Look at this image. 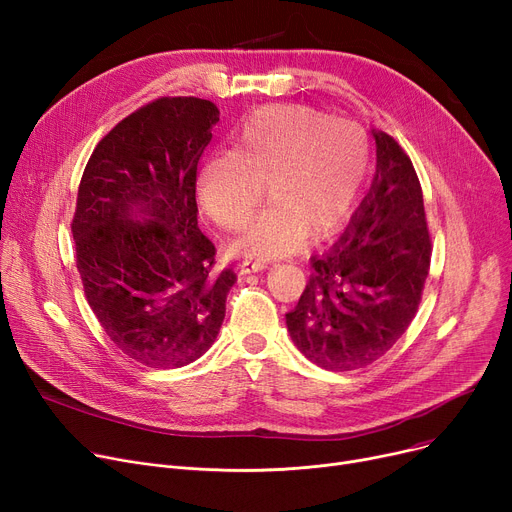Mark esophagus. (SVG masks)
Listing matches in <instances>:
<instances>
[{"instance_id": "34e87169", "label": "esophagus", "mask_w": 512, "mask_h": 512, "mask_svg": "<svg viewBox=\"0 0 512 512\" xmlns=\"http://www.w3.org/2000/svg\"><path fill=\"white\" fill-rule=\"evenodd\" d=\"M267 267V261L265 259H242L240 261V265H238V270H240V274H251V272H261V270H265Z\"/></svg>"}]
</instances>
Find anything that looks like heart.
Listing matches in <instances>:
<instances>
[{"label":"heart","instance_id":"1","mask_svg":"<svg viewBox=\"0 0 512 512\" xmlns=\"http://www.w3.org/2000/svg\"><path fill=\"white\" fill-rule=\"evenodd\" d=\"M369 164L367 134L351 122L301 105H270L234 132L232 151L211 155L199 174L203 209L236 230L263 201L274 203L238 238L249 255L276 257L299 245L305 230H336L357 199Z\"/></svg>","mask_w":512,"mask_h":512}]
</instances>
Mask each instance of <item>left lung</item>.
Returning <instances> with one entry per match:
<instances>
[{"mask_svg": "<svg viewBox=\"0 0 512 512\" xmlns=\"http://www.w3.org/2000/svg\"><path fill=\"white\" fill-rule=\"evenodd\" d=\"M378 168L334 247L311 276L286 326L315 365L353 371L384 357L413 321L432 259L423 193L409 155L373 132Z\"/></svg>", "mask_w": 512, "mask_h": 512, "instance_id": "obj_1", "label": "left lung"}]
</instances>
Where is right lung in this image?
<instances>
[{
	"instance_id": "add662e5",
	"label": "right lung",
	"mask_w": 512,
	"mask_h": 512,
	"mask_svg": "<svg viewBox=\"0 0 512 512\" xmlns=\"http://www.w3.org/2000/svg\"><path fill=\"white\" fill-rule=\"evenodd\" d=\"M220 110L161 97L97 143L80 178L72 236L85 297L120 351L147 367L197 361L215 342L236 274L213 272L197 222V166Z\"/></svg>"
}]
</instances>
